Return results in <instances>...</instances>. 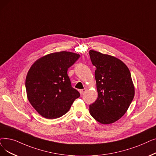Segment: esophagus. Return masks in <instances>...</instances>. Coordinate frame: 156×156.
Listing matches in <instances>:
<instances>
[{
	"label": "esophagus",
	"instance_id": "1",
	"mask_svg": "<svg viewBox=\"0 0 156 156\" xmlns=\"http://www.w3.org/2000/svg\"><path fill=\"white\" fill-rule=\"evenodd\" d=\"M86 89H81V90H80V94H84L85 92H86Z\"/></svg>",
	"mask_w": 156,
	"mask_h": 156
}]
</instances>
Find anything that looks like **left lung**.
<instances>
[{
  "instance_id": "1",
  "label": "left lung",
  "mask_w": 156,
  "mask_h": 156,
  "mask_svg": "<svg viewBox=\"0 0 156 156\" xmlns=\"http://www.w3.org/2000/svg\"><path fill=\"white\" fill-rule=\"evenodd\" d=\"M96 67L95 78L98 97L89 106L91 116L102 124H110L126 113L134 96L131 73L122 60L99 51L90 50Z\"/></svg>"
}]
</instances>
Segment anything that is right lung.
I'll return each mask as SVG.
<instances>
[{
    "label": "right lung",
    "instance_id": "right-lung-1",
    "mask_svg": "<svg viewBox=\"0 0 156 156\" xmlns=\"http://www.w3.org/2000/svg\"><path fill=\"white\" fill-rule=\"evenodd\" d=\"M80 57L70 51L51 53L31 66L25 80L27 96L42 117L48 119L62 117L80 97L67 73Z\"/></svg>",
    "mask_w": 156,
    "mask_h": 156
}]
</instances>
